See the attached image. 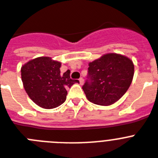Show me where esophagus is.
Segmentation results:
<instances>
[{
	"label": "esophagus",
	"instance_id": "obj_1",
	"mask_svg": "<svg viewBox=\"0 0 158 158\" xmlns=\"http://www.w3.org/2000/svg\"><path fill=\"white\" fill-rule=\"evenodd\" d=\"M79 83H80V85H83V78H80V79H79Z\"/></svg>",
	"mask_w": 158,
	"mask_h": 158
}]
</instances>
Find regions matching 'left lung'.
<instances>
[{
  "label": "left lung",
  "instance_id": "1",
  "mask_svg": "<svg viewBox=\"0 0 158 158\" xmlns=\"http://www.w3.org/2000/svg\"><path fill=\"white\" fill-rule=\"evenodd\" d=\"M88 65L87 79L83 90L91 103L111 105L119 100L130 87L134 65L126 56L110 53Z\"/></svg>",
  "mask_w": 158,
  "mask_h": 158
}]
</instances>
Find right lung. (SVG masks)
I'll list each match as a JSON object with an SVG mask.
<instances>
[{"label": "right lung", "mask_w": 158, "mask_h": 158, "mask_svg": "<svg viewBox=\"0 0 158 158\" xmlns=\"http://www.w3.org/2000/svg\"><path fill=\"white\" fill-rule=\"evenodd\" d=\"M61 63L50 57L29 61L21 69L24 88L29 97L41 108L59 107L67 99V87L79 80L71 79L70 71L60 74Z\"/></svg>", "instance_id": "obj_1"}]
</instances>
